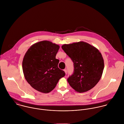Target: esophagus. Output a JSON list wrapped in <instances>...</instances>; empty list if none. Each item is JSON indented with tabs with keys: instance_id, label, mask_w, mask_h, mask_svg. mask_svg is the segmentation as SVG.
I'll return each mask as SVG.
<instances>
[{
	"instance_id": "1",
	"label": "esophagus",
	"mask_w": 124,
	"mask_h": 124,
	"mask_svg": "<svg viewBox=\"0 0 124 124\" xmlns=\"http://www.w3.org/2000/svg\"><path fill=\"white\" fill-rule=\"evenodd\" d=\"M64 71L65 72V74H67V70H64Z\"/></svg>"
}]
</instances>
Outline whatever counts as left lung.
<instances>
[{"instance_id": "8db88e82", "label": "left lung", "mask_w": 124, "mask_h": 124, "mask_svg": "<svg viewBox=\"0 0 124 124\" xmlns=\"http://www.w3.org/2000/svg\"><path fill=\"white\" fill-rule=\"evenodd\" d=\"M62 48L74 63L73 74L68 78L70 86L80 93L93 88L104 69V60L99 50L83 41L63 45Z\"/></svg>"}]
</instances>
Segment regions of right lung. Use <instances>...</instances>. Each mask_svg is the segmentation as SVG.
Instances as JSON below:
<instances>
[{"instance_id": "right-lung-1", "label": "right lung", "mask_w": 124, "mask_h": 124, "mask_svg": "<svg viewBox=\"0 0 124 124\" xmlns=\"http://www.w3.org/2000/svg\"><path fill=\"white\" fill-rule=\"evenodd\" d=\"M59 47L50 41H43L32 45L25 53L23 72L27 81L35 90L49 93L65 75L58 67L59 60L55 58Z\"/></svg>"}]
</instances>
